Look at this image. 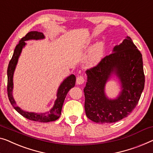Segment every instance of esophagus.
<instances>
[{
	"mask_svg": "<svg viewBox=\"0 0 153 153\" xmlns=\"http://www.w3.org/2000/svg\"><path fill=\"white\" fill-rule=\"evenodd\" d=\"M84 82V78L83 76H79L77 77L76 79V83L77 84H82Z\"/></svg>",
	"mask_w": 153,
	"mask_h": 153,
	"instance_id": "34e87169",
	"label": "esophagus"
}]
</instances>
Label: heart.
<instances>
[{"instance_id": "1", "label": "heart", "mask_w": 153, "mask_h": 153, "mask_svg": "<svg viewBox=\"0 0 153 153\" xmlns=\"http://www.w3.org/2000/svg\"><path fill=\"white\" fill-rule=\"evenodd\" d=\"M104 55V45L102 42L94 45L90 50L87 58V65L89 67H93L98 64Z\"/></svg>"}]
</instances>
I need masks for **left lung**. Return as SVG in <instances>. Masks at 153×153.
Segmentation results:
<instances>
[{
	"mask_svg": "<svg viewBox=\"0 0 153 153\" xmlns=\"http://www.w3.org/2000/svg\"><path fill=\"white\" fill-rule=\"evenodd\" d=\"M86 74V115L100 124L116 122L127 117L138 104L144 88L142 55L129 36ZM113 74L120 80L121 91L116 99H109L105 86Z\"/></svg>",
	"mask_w": 153,
	"mask_h": 153,
	"instance_id": "8db88e82",
	"label": "left lung"
}]
</instances>
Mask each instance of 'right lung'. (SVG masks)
I'll list each match as a JSON object with an SVG mask.
<instances>
[{
	"label": "right lung",
	"mask_w": 153,
	"mask_h": 153,
	"mask_svg": "<svg viewBox=\"0 0 153 153\" xmlns=\"http://www.w3.org/2000/svg\"><path fill=\"white\" fill-rule=\"evenodd\" d=\"M45 38L44 34L42 32H38V31H30L27 33L25 37L21 38V40L19 41L18 44L16 47L12 58L9 63L7 69V94L11 105L18 113H20L24 117L29 120L39 122H52V121H56L60 117L65 97L71 88L74 87L76 80V76L74 74L70 75L67 78L64 79L57 91V98L54 102L53 106L46 113H37L34 112H28V111L22 110L17 105L16 102L13 97V77L18 58L20 56L22 49L26 45V42L25 41L30 40H42L44 39Z\"/></svg>",
	"instance_id": "1"
}]
</instances>
